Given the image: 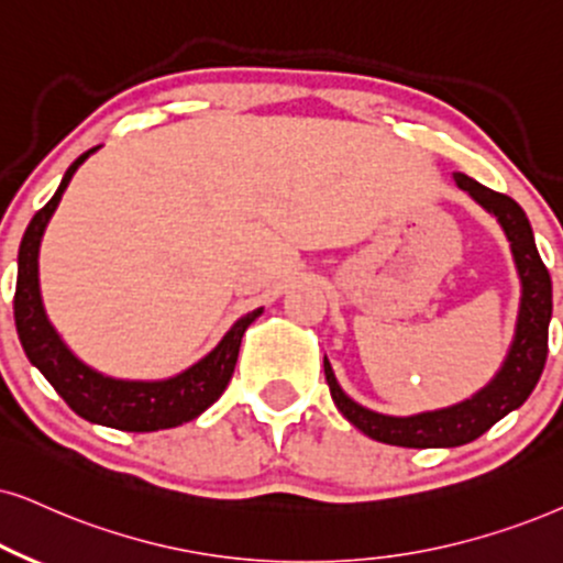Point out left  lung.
Here are the masks:
<instances>
[{
  "mask_svg": "<svg viewBox=\"0 0 563 563\" xmlns=\"http://www.w3.org/2000/svg\"><path fill=\"white\" fill-rule=\"evenodd\" d=\"M454 184L467 191L483 210L499 220L504 236L509 241L511 257L519 275V311L515 324V338L499 372L494 374L486 387L467 400L450 408L416 412V416H384V412L368 410L364 405L351 400L343 393L330 361L324 358V376L330 384V395L338 410L351 421L355 429L366 437L384 444L410 446V450H426V446H460L478 439L496 421L528 400L532 389L543 374L548 355V322H551V275L540 260L536 236H532L530 220L515 199L499 191L483 187L471 176L454 174Z\"/></svg>",
  "mask_w": 563,
  "mask_h": 563,
  "instance_id": "8db88e82",
  "label": "left lung"
}]
</instances>
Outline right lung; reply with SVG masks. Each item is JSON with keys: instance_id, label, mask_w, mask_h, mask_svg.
Masks as SVG:
<instances>
[{"instance_id": "obj_1", "label": "right lung", "mask_w": 563, "mask_h": 563, "mask_svg": "<svg viewBox=\"0 0 563 563\" xmlns=\"http://www.w3.org/2000/svg\"><path fill=\"white\" fill-rule=\"evenodd\" d=\"M96 151L98 147L82 153L67 168L59 189L44 208L35 212L23 241H20L15 288V327L20 345H23L27 361L56 389V395L85 421L137 433L176 429V426L202 416L225 393L233 368H236L241 338H244L246 327L262 314V306L236 319L205 358L168 379H117V376L101 374L77 358L46 317L38 283V252L48 220L59 208L64 189L73 181L75 170Z\"/></svg>"}]
</instances>
